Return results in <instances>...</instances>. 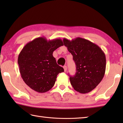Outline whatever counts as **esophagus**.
Segmentation results:
<instances>
[{"label": "esophagus", "instance_id": "34e87169", "mask_svg": "<svg viewBox=\"0 0 123 123\" xmlns=\"http://www.w3.org/2000/svg\"><path fill=\"white\" fill-rule=\"evenodd\" d=\"M63 68H64V72H66L67 70V67L66 66H64L63 67Z\"/></svg>", "mask_w": 123, "mask_h": 123}]
</instances>
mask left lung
<instances>
[{
	"label": "left lung",
	"instance_id": "1",
	"mask_svg": "<svg viewBox=\"0 0 123 123\" xmlns=\"http://www.w3.org/2000/svg\"><path fill=\"white\" fill-rule=\"evenodd\" d=\"M64 45L73 56L76 65V73L70 76L74 89L87 93L101 82L106 70V56L101 49L90 41L77 37L71 41L63 38Z\"/></svg>",
	"mask_w": 123,
	"mask_h": 123
}]
</instances>
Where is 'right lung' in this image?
<instances>
[{
    "label": "right lung",
    "instance_id": "add662e5",
    "mask_svg": "<svg viewBox=\"0 0 123 123\" xmlns=\"http://www.w3.org/2000/svg\"><path fill=\"white\" fill-rule=\"evenodd\" d=\"M63 45L61 39L48 41L37 37L27 43L20 51L18 63L21 77L36 92H45L53 87L59 73L64 72L56 63L53 52Z\"/></svg>",
    "mask_w": 123,
    "mask_h": 123
}]
</instances>
